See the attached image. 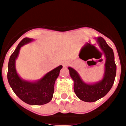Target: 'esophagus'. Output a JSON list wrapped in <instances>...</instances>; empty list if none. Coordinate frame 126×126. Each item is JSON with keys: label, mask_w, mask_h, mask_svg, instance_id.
<instances>
[{"label": "esophagus", "mask_w": 126, "mask_h": 126, "mask_svg": "<svg viewBox=\"0 0 126 126\" xmlns=\"http://www.w3.org/2000/svg\"><path fill=\"white\" fill-rule=\"evenodd\" d=\"M62 65H63L64 67L67 66V65H68V62H67V61H64V62H63V63H62Z\"/></svg>", "instance_id": "1"}]
</instances>
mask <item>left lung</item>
<instances>
[{"label":"left lung","instance_id":"8db88e82","mask_svg":"<svg viewBox=\"0 0 126 126\" xmlns=\"http://www.w3.org/2000/svg\"><path fill=\"white\" fill-rule=\"evenodd\" d=\"M97 42L106 58L104 76L100 81L93 84H86L81 80L76 71L70 67H68L70 76L74 81V93L80 100L84 102H96L105 96L112 88L116 75L117 67L113 50L102 37L98 38Z\"/></svg>","mask_w":126,"mask_h":126}]
</instances>
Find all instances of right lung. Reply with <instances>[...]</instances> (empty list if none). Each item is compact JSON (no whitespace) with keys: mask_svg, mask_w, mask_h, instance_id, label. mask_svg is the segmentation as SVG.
<instances>
[{"mask_svg":"<svg viewBox=\"0 0 126 126\" xmlns=\"http://www.w3.org/2000/svg\"><path fill=\"white\" fill-rule=\"evenodd\" d=\"M33 40L24 38L19 43L9 61L7 79L13 92L21 100L32 105H41L50 102L54 92V84L62 65H59L47 73L41 79L30 82L21 79L15 67L16 59L21 47Z\"/></svg>","mask_w":126,"mask_h":126,"instance_id":"add662e5","label":"right lung"}]
</instances>
